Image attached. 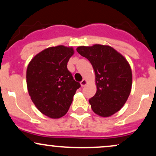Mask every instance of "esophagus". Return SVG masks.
Returning <instances> with one entry per match:
<instances>
[{
	"instance_id": "obj_1",
	"label": "esophagus",
	"mask_w": 156,
	"mask_h": 156,
	"mask_svg": "<svg viewBox=\"0 0 156 156\" xmlns=\"http://www.w3.org/2000/svg\"><path fill=\"white\" fill-rule=\"evenodd\" d=\"M87 81L85 79H83L81 80V81H80V85H81L82 87H84V86H86V85H87Z\"/></svg>"
}]
</instances>
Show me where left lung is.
Returning a JSON list of instances; mask_svg holds the SVG:
<instances>
[{"label": "left lung", "mask_w": 156, "mask_h": 156, "mask_svg": "<svg viewBox=\"0 0 156 156\" xmlns=\"http://www.w3.org/2000/svg\"><path fill=\"white\" fill-rule=\"evenodd\" d=\"M80 55L92 64L95 73L97 92L89 99L92 111L101 117H109L120 110L131 90V69L124 57L107 45L77 48Z\"/></svg>", "instance_id": "obj_1"}]
</instances>
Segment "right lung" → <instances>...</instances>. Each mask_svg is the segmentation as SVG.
I'll list each match as a JSON object with an SVG mask.
<instances>
[{"mask_svg": "<svg viewBox=\"0 0 156 156\" xmlns=\"http://www.w3.org/2000/svg\"><path fill=\"white\" fill-rule=\"evenodd\" d=\"M74 51L63 45L40 52L27 68L26 81L31 101L39 112L57 119L67 114L80 84L73 79L67 62Z\"/></svg>", "mask_w": 156, "mask_h": 156, "instance_id": "1", "label": "right lung"}]
</instances>
